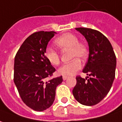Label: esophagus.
Returning <instances> with one entry per match:
<instances>
[{"label":"esophagus","instance_id":"obj_1","mask_svg":"<svg viewBox=\"0 0 122 122\" xmlns=\"http://www.w3.org/2000/svg\"><path fill=\"white\" fill-rule=\"evenodd\" d=\"M69 78V77H67V76H63V79L64 80V81H65V80H67V79Z\"/></svg>","mask_w":122,"mask_h":122}]
</instances>
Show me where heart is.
Wrapping results in <instances>:
<instances>
[{"label":"heart","instance_id":"obj_1","mask_svg":"<svg viewBox=\"0 0 122 122\" xmlns=\"http://www.w3.org/2000/svg\"><path fill=\"white\" fill-rule=\"evenodd\" d=\"M55 43L62 50L71 51V57L75 59L70 63L63 65L58 69L60 75L70 76L75 74L82 67L81 61L77 59H84L87 55V49L85 45L79 42V39L75 35L66 33L57 38ZM45 56L47 60L52 65H57L60 63V57L57 51L52 48H47L45 51Z\"/></svg>","mask_w":122,"mask_h":122}]
</instances>
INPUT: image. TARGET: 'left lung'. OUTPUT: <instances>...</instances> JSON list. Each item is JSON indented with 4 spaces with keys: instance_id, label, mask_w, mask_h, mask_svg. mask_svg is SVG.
Wrapping results in <instances>:
<instances>
[{
    "instance_id": "1",
    "label": "left lung",
    "mask_w": 122,
    "mask_h": 122,
    "mask_svg": "<svg viewBox=\"0 0 122 122\" xmlns=\"http://www.w3.org/2000/svg\"><path fill=\"white\" fill-rule=\"evenodd\" d=\"M75 29L88 43L89 57L83 72L90 78L77 77L73 94L81 104L92 106L100 102L110 92L115 78L116 57L110 42L102 33L88 28Z\"/></svg>"
}]
</instances>
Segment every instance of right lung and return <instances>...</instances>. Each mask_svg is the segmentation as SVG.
<instances>
[{"label":"right lung","mask_w":122,"mask_h":122,"mask_svg":"<svg viewBox=\"0 0 122 122\" xmlns=\"http://www.w3.org/2000/svg\"><path fill=\"white\" fill-rule=\"evenodd\" d=\"M54 31H39L27 37L15 57L14 82L23 102L33 110L42 112L53 103L55 91L62 76L46 81L55 71L45 56Z\"/></svg>","instance_id":"obj_1"}]
</instances>
